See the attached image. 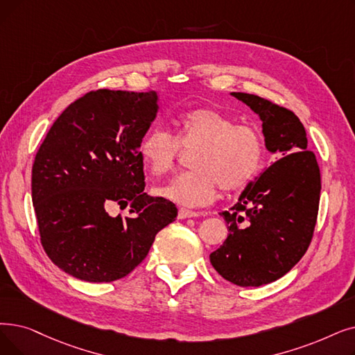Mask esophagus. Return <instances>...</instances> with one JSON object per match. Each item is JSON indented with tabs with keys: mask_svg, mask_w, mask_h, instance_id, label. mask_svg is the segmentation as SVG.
<instances>
[{
	"mask_svg": "<svg viewBox=\"0 0 355 355\" xmlns=\"http://www.w3.org/2000/svg\"><path fill=\"white\" fill-rule=\"evenodd\" d=\"M197 216H200L198 211H193V210H189V209H180L178 210V219H187V218H197Z\"/></svg>",
	"mask_w": 355,
	"mask_h": 355,
	"instance_id": "34e87169",
	"label": "esophagus"
}]
</instances>
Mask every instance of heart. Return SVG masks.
<instances>
[{
    "label": "heart",
    "instance_id": "b5f03b06",
    "mask_svg": "<svg viewBox=\"0 0 355 355\" xmlns=\"http://www.w3.org/2000/svg\"><path fill=\"white\" fill-rule=\"evenodd\" d=\"M175 137L161 129L149 130L139 145V155L152 174L171 171L181 148L193 150L189 173L174 177L157 194L182 206H205L220 187L232 193L257 177L264 161V142L248 125H236L232 116L213 107H196L180 114Z\"/></svg>",
    "mask_w": 355,
    "mask_h": 355
}]
</instances>
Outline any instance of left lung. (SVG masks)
Wrapping results in <instances>:
<instances>
[{
	"instance_id": "obj_1",
	"label": "left lung",
	"mask_w": 355,
	"mask_h": 355,
	"mask_svg": "<svg viewBox=\"0 0 355 355\" xmlns=\"http://www.w3.org/2000/svg\"><path fill=\"white\" fill-rule=\"evenodd\" d=\"M232 96L259 116L266 148L277 161L246 186L234 207L220 213L229 235L210 254V263L225 280L258 287L287 274L309 248L319 210L320 171L295 113L254 94Z\"/></svg>"
}]
</instances>
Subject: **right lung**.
I'll use <instances>...</instances> for the list:
<instances>
[{"label":"right lung","mask_w":355,"mask_h":355,"mask_svg":"<svg viewBox=\"0 0 355 355\" xmlns=\"http://www.w3.org/2000/svg\"><path fill=\"white\" fill-rule=\"evenodd\" d=\"M158 113L155 91H89L69 104L40 145L32 200L44 252L91 283L126 277L148 255L177 207L145 190L139 145ZM129 205L125 220L106 211Z\"/></svg>","instance_id":"add662e5"}]
</instances>
